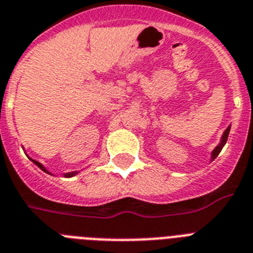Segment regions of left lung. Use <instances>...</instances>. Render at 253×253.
<instances>
[{"label":"left lung","mask_w":253,"mask_h":253,"mask_svg":"<svg viewBox=\"0 0 253 253\" xmlns=\"http://www.w3.org/2000/svg\"><path fill=\"white\" fill-rule=\"evenodd\" d=\"M229 132H230V126L228 127V128H226V130L224 131V133H222V136H221V141H220V144H218L217 146H216L215 149L212 150V156H211V158H212V161H213V159L216 158V157L218 156V153L221 152V149H222V146L225 145V144H226V140H228V136H229Z\"/></svg>","instance_id":"obj_1"}]
</instances>
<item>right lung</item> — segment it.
Returning <instances> with one entry per match:
<instances>
[{"label":"right lung","mask_w":253,"mask_h":253,"mask_svg":"<svg viewBox=\"0 0 253 253\" xmlns=\"http://www.w3.org/2000/svg\"><path fill=\"white\" fill-rule=\"evenodd\" d=\"M29 159H31V161H32V162H33V163H35V165H37V166L38 167H40V169H42V171H44V172H47V173H50V172H48V171H47V169H44V167L43 166H42V165H41V163H40V162H37V161H35V159H32V158H29ZM77 171H76V172H68V173H64V176H65V177H72V176H74V175H77ZM50 175H51V173H50Z\"/></svg>","instance_id":"add662e5"}]
</instances>
